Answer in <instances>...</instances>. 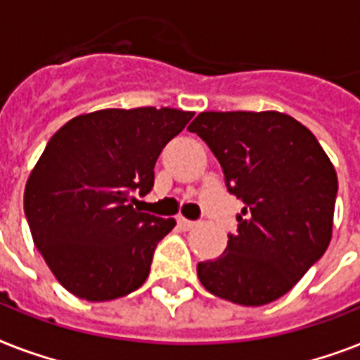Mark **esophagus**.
Here are the masks:
<instances>
[{
  "label": "esophagus",
  "instance_id": "esophagus-1",
  "mask_svg": "<svg viewBox=\"0 0 360 360\" xmlns=\"http://www.w3.org/2000/svg\"><path fill=\"white\" fill-rule=\"evenodd\" d=\"M177 224H179L181 230H192V228L196 226V222L185 219V217H177Z\"/></svg>",
  "mask_w": 360,
  "mask_h": 360
}]
</instances>
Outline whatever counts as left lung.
Returning a JSON list of instances; mask_svg holds the SVG:
<instances>
[{
	"mask_svg": "<svg viewBox=\"0 0 360 360\" xmlns=\"http://www.w3.org/2000/svg\"><path fill=\"white\" fill-rule=\"evenodd\" d=\"M245 203L217 259L198 263L213 295L262 307L285 295L333 237L338 177L316 136L280 112H202L188 124Z\"/></svg>",
	"mask_w": 360,
	"mask_h": 360,
	"instance_id": "obj_1",
	"label": "left lung"
}]
</instances>
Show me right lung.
Segmentation results:
<instances>
[{
	"label": "right lung",
	"mask_w": 360,
	"mask_h": 360,
	"mask_svg": "<svg viewBox=\"0 0 360 360\" xmlns=\"http://www.w3.org/2000/svg\"><path fill=\"white\" fill-rule=\"evenodd\" d=\"M194 112L106 108L76 115L50 138L25 183L33 243L58 282L91 302L138 290L175 219L140 213L162 147Z\"/></svg>",
	"instance_id": "1"
}]
</instances>
